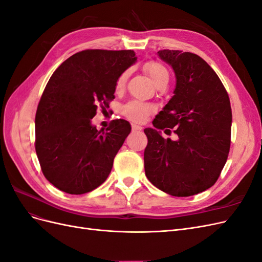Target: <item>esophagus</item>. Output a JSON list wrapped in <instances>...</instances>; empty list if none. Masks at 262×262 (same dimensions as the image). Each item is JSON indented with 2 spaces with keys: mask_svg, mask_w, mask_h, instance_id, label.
Returning <instances> with one entry per match:
<instances>
[{
  "mask_svg": "<svg viewBox=\"0 0 262 262\" xmlns=\"http://www.w3.org/2000/svg\"><path fill=\"white\" fill-rule=\"evenodd\" d=\"M132 131H141L142 126L141 125H137V124H132Z\"/></svg>",
  "mask_w": 262,
  "mask_h": 262,
  "instance_id": "1",
  "label": "esophagus"
}]
</instances>
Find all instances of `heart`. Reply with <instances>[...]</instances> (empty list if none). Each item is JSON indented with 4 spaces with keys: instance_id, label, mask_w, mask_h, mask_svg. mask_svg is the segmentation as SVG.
<instances>
[{
    "instance_id": "heart-1",
    "label": "heart",
    "mask_w": 262,
    "mask_h": 262,
    "mask_svg": "<svg viewBox=\"0 0 262 262\" xmlns=\"http://www.w3.org/2000/svg\"><path fill=\"white\" fill-rule=\"evenodd\" d=\"M144 71L150 80H152L155 86L161 82L168 81V77H169L168 71L161 62H157V61L147 62L144 66ZM126 78H128V72H123L122 74H120V76L118 77V80L116 82L117 91H122L124 89ZM154 112H155V107L153 105H149V104H146V102L139 101V100H131L129 102H126V104L123 105L121 108V113L126 119H129L130 121L138 122V123L143 122L145 119Z\"/></svg>"
}]
</instances>
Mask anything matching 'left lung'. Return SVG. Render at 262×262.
<instances>
[{
	"label": "left lung",
	"mask_w": 262,
	"mask_h": 262,
	"mask_svg": "<svg viewBox=\"0 0 262 262\" xmlns=\"http://www.w3.org/2000/svg\"><path fill=\"white\" fill-rule=\"evenodd\" d=\"M157 54L171 66L176 89L153 120L155 129H144L145 175L170 195H193L215 184L227 161L231 101L217 74L199 55L168 49ZM170 128L175 140L160 134V129L168 134Z\"/></svg>",
	"instance_id": "8db88e82"
}]
</instances>
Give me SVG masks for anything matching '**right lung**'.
<instances>
[{
  "mask_svg": "<svg viewBox=\"0 0 262 262\" xmlns=\"http://www.w3.org/2000/svg\"><path fill=\"white\" fill-rule=\"evenodd\" d=\"M136 61L133 50H83L47 83L36 113L35 148L45 177L61 191L87 193L109 176L131 125L116 119L98 131L91 121L98 107H109L118 77Z\"/></svg>",
  "mask_w": 262,
  "mask_h": 262,
  "instance_id": "1",
  "label": "right lung"
}]
</instances>
